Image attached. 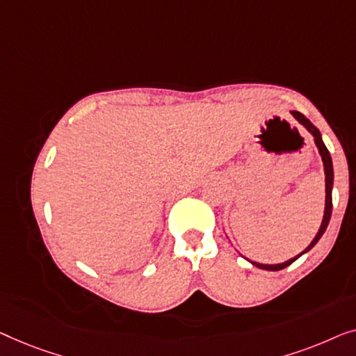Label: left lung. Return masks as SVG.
Returning <instances> with one entry per match:
<instances>
[{
	"mask_svg": "<svg viewBox=\"0 0 356 356\" xmlns=\"http://www.w3.org/2000/svg\"><path fill=\"white\" fill-rule=\"evenodd\" d=\"M292 114H293V118L297 119V121L300 122V124H303L305 127H307L309 132L313 134V137H314V143H316V147H318V149H319V154H321V158H323V163H324V174H326V209H324V218H323V222H321V227H319V230H318V234H316V237L313 238V242L308 245L307 248L303 250L302 253L300 254H297V257L295 258H292V259H289V261H285V263H280V264H261V263H254V261H248L253 264V266H257V268H259V269H266V271H280V269H284V268H287V266H290V264H292L295 259H298L300 257H302L303 253H307V252H309V250H312L314 245L318 243V240L323 237V234L326 232V229H327V224H329V221H330V214H332V184H334V169H332V159H330V154H329V149L326 148V145L323 143V138H321V134H319V130L313 126L312 122L308 121L307 118L303 116L302 113H298V111H292Z\"/></svg>",
	"mask_w": 356,
	"mask_h": 356,
	"instance_id": "8db88e82",
	"label": "left lung"
}]
</instances>
